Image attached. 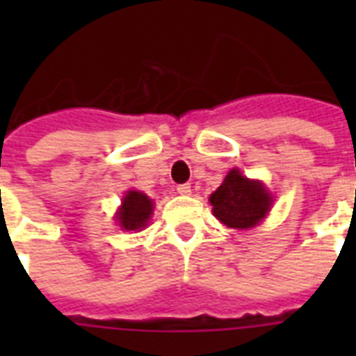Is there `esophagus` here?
<instances>
[{"instance_id":"34e87169","label":"esophagus","mask_w":356,"mask_h":356,"mask_svg":"<svg viewBox=\"0 0 356 356\" xmlns=\"http://www.w3.org/2000/svg\"><path fill=\"white\" fill-rule=\"evenodd\" d=\"M177 192L181 195H190L192 194V186H190V184H179Z\"/></svg>"}]
</instances>
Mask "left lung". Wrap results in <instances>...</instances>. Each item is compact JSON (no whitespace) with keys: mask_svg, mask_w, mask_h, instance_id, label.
<instances>
[{"mask_svg":"<svg viewBox=\"0 0 356 356\" xmlns=\"http://www.w3.org/2000/svg\"><path fill=\"white\" fill-rule=\"evenodd\" d=\"M271 194L259 181H249L238 170H231L222 186L211 195L214 216L227 227L249 229L268 214Z\"/></svg>","mask_w":356,"mask_h":356,"instance_id":"1","label":"left lung"}]
</instances>
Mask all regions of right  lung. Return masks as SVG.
<instances>
[{"label":"right lung","mask_w":356,"mask_h":356,"mask_svg":"<svg viewBox=\"0 0 356 356\" xmlns=\"http://www.w3.org/2000/svg\"><path fill=\"white\" fill-rule=\"evenodd\" d=\"M153 212V203L145 194L131 190L123 197V203L120 207L118 222L125 231H136L147 225Z\"/></svg>","instance_id":"add662e5"}]
</instances>
